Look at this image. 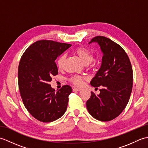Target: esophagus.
<instances>
[{
	"label": "esophagus",
	"instance_id": "obj_1",
	"mask_svg": "<svg viewBox=\"0 0 148 148\" xmlns=\"http://www.w3.org/2000/svg\"><path fill=\"white\" fill-rule=\"evenodd\" d=\"M72 90H73V92H77V91H80L81 88H73Z\"/></svg>",
	"mask_w": 148,
	"mask_h": 148
}]
</instances>
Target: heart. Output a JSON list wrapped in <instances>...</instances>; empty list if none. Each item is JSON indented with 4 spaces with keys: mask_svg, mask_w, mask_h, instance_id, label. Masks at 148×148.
<instances>
[{
    "mask_svg": "<svg viewBox=\"0 0 148 148\" xmlns=\"http://www.w3.org/2000/svg\"><path fill=\"white\" fill-rule=\"evenodd\" d=\"M74 52L84 62V64L86 65L92 62L93 59V54L92 51L87 48L78 47V48L74 49ZM65 57V55L63 54L58 58L57 60H56V65H57L58 69H62L63 67H64ZM69 81L76 86H81L83 84V77L79 76H72L69 79Z\"/></svg>",
    "mask_w": 148,
    "mask_h": 148,
    "instance_id": "b5f03b06",
    "label": "heart"
}]
</instances>
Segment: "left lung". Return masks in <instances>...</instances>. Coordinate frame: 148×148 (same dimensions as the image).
Wrapping results in <instances>:
<instances>
[{
	"instance_id": "8db88e82",
	"label": "left lung",
	"mask_w": 148,
	"mask_h": 148,
	"mask_svg": "<svg viewBox=\"0 0 148 148\" xmlns=\"http://www.w3.org/2000/svg\"><path fill=\"white\" fill-rule=\"evenodd\" d=\"M97 42L103 53L102 64L91 85L100 94L91 92L86 103L89 113L101 121H108L121 114L129 100L133 85V71L129 58L117 43L103 36H96L89 42Z\"/></svg>"
}]
</instances>
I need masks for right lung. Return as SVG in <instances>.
<instances>
[{"label":"right lung","instance_id":"obj_1","mask_svg":"<svg viewBox=\"0 0 148 148\" xmlns=\"http://www.w3.org/2000/svg\"><path fill=\"white\" fill-rule=\"evenodd\" d=\"M71 46L53 40H38L20 59L18 77L21 99L27 111L40 121H55L67 109L72 88L64 85L55 92L49 83L58 73L56 59Z\"/></svg>","mask_w":148,"mask_h":148}]
</instances>
